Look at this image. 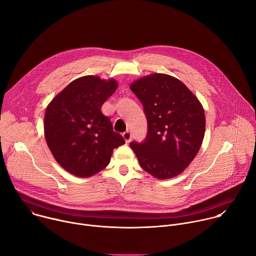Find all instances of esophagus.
Returning <instances> with one entry per match:
<instances>
[{"mask_svg": "<svg viewBox=\"0 0 256 256\" xmlns=\"http://www.w3.org/2000/svg\"><path fill=\"white\" fill-rule=\"evenodd\" d=\"M122 136L126 140V142H130V140H132V132H126L122 134Z\"/></svg>", "mask_w": 256, "mask_h": 256, "instance_id": "esophagus-1", "label": "esophagus"}]
</instances>
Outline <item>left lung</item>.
I'll use <instances>...</instances> for the list:
<instances>
[{"label": "left lung", "instance_id": "8db88e82", "mask_svg": "<svg viewBox=\"0 0 256 256\" xmlns=\"http://www.w3.org/2000/svg\"><path fill=\"white\" fill-rule=\"evenodd\" d=\"M144 107L148 132L130 144L140 167L159 179L184 171L198 154L206 130L204 108L178 79L152 74L130 85Z\"/></svg>", "mask_w": 256, "mask_h": 256}]
</instances>
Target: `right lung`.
Segmentation results:
<instances>
[{
    "instance_id": "obj_1",
    "label": "right lung",
    "mask_w": 256,
    "mask_h": 256,
    "mask_svg": "<svg viewBox=\"0 0 256 256\" xmlns=\"http://www.w3.org/2000/svg\"><path fill=\"white\" fill-rule=\"evenodd\" d=\"M118 88V82L85 76L70 82L48 104L44 136L56 162L79 177L104 169L116 148L124 144L101 106Z\"/></svg>"
}]
</instances>
